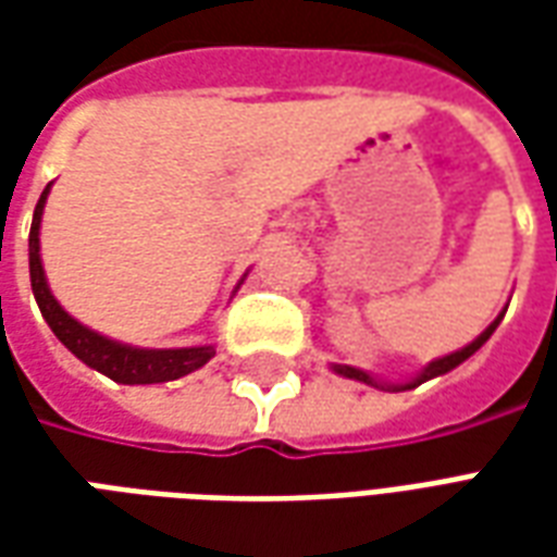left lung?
<instances>
[{"instance_id":"8db88e82","label":"left lung","mask_w":557,"mask_h":557,"mask_svg":"<svg viewBox=\"0 0 557 557\" xmlns=\"http://www.w3.org/2000/svg\"><path fill=\"white\" fill-rule=\"evenodd\" d=\"M502 319H504V313L498 315V319H495V322H492V325L486 327V331H483L478 339H471L466 349H459V351H454V355H444V358H438V361H432L430 367H423V370H420L414 379L403 382V385H385V382H379V379H373L370 373H363V370H358V367H346V363H334V373L346 375V379H358V382H363V385L382 387V391H411V387L423 385V382H430V379H435V375L450 373L454 367H459L462 361H468V358H471V355H474V351H478L480 346H483V343L492 337V331L498 327V322H502Z\"/></svg>"}]
</instances>
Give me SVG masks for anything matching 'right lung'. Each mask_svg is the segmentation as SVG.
I'll list each match as a JSON object with an SVG mask.
<instances>
[{
    "label": "right lung",
    "instance_id": "1",
    "mask_svg": "<svg viewBox=\"0 0 557 557\" xmlns=\"http://www.w3.org/2000/svg\"><path fill=\"white\" fill-rule=\"evenodd\" d=\"M50 194V184L44 187L41 199L35 206V218H32L29 232V277L35 301L41 307V315L47 325L53 327V334L62 339L67 351H74L79 361L98 370L107 379H113L119 385H158V382H172L182 375L194 373L199 367H206L214 358V346H190V349H137V346H125L119 339H110L91 331V327L79 325L74 315L62 310V304L55 301L53 292L47 286L41 265V214L44 202Z\"/></svg>",
    "mask_w": 557,
    "mask_h": 557
}]
</instances>
